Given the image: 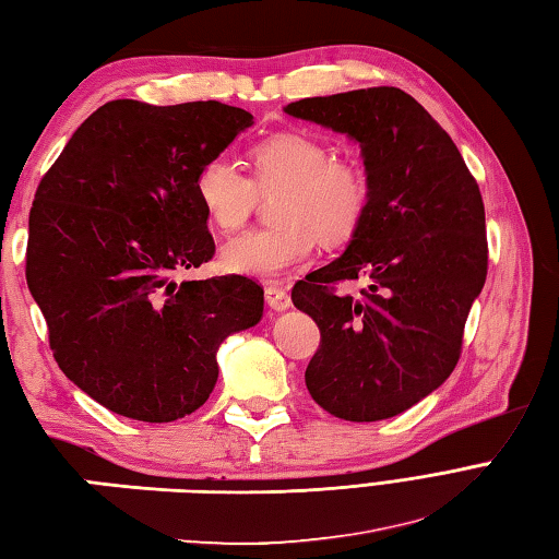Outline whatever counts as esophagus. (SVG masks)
<instances>
[{
  "instance_id": "esophagus-1",
  "label": "esophagus",
  "mask_w": 559,
  "mask_h": 559,
  "mask_svg": "<svg viewBox=\"0 0 559 559\" xmlns=\"http://www.w3.org/2000/svg\"><path fill=\"white\" fill-rule=\"evenodd\" d=\"M265 304L272 308V311L282 313V311H287V308L292 306V299H289L287 292H284L282 287H277V284H267V287H265Z\"/></svg>"
}]
</instances>
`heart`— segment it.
<instances>
[{
  "label": "heart",
  "instance_id": "1",
  "mask_svg": "<svg viewBox=\"0 0 559 559\" xmlns=\"http://www.w3.org/2000/svg\"><path fill=\"white\" fill-rule=\"evenodd\" d=\"M253 179L229 157H213L198 169L195 195L222 231L239 229L251 217L258 195L280 193V225L248 229L219 251L234 275L275 280L313 258L318 243L342 246L361 227L370 186L364 169L332 159L330 147L304 133H280L251 151Z\"/></svg>",
  "mask_w": 559,
  "mask_h": 559
}]
</instances>
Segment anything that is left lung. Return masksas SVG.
Here are the masks:
<instances>
[{
    "label": "left lung",
    "mask_w": 559,
    "mask_h": 559,
    "mask_svg": "<svg viewBox=\"0 0 559 559\" xmlns=\"http://www.w3.org/2000/svg\"><path fill=\"white\" fill-rule=\"evenodd\" d=\"M284 111L349 135L370 186L344 253L292 289L320 328L306 388L337 418H392L436 392L459 361L488 272L478 183L448 131L400 88L306 97ZM358 276L371 282L358 300L331 289Z\"/></svg>",
    "instance_id": "left-lung-1"
}]
</instances>
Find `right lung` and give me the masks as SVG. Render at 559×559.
Here are the masks:
<instances>
[{
    "mask_svg": "<svg viewBox=\"0 0 559 559\" xmlns=\"http://www.w3.org/2000/svg\"><path fill=\"white\" fill-rule=\"evenodd\" d=\"M248 127L251 111L215 100H111L37 186L28 289L59 368L109 412L145 424L193 414L217 382L219 344L263 318L253 280H175L215 253L198 169Z\"/></svg>",
    "mask_w": 559,
    "mask_h": 559,
    "instance_id": "right-lung-1",
    "label": "right lung"
}]
</instances>
